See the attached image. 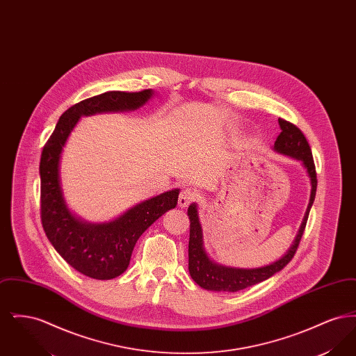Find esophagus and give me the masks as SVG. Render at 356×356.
Masks as SVG:
<instances>
[{"instance_id":"1","label":"esophagus","mask_w":356,"mask_h":356,"mask_svg":"<svg viewBox=\"0 0 356 356\" xmlns=\"http://www.w3.org/2000/svg\"><path fill=\"white\" fill-rule=\"evenodd\" d=\"M195 199H196L195 191L186 188V189H183V191L180 192V195H179V205H180L181 208H184V207H188L189 204L192 203Z\"/></svg>"}]
</instances>
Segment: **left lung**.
Listing matches in <instances>:
<instances>
[{"label":"left lung","instance_id":"1","mask_svg":"<svg viewBox=\"0 0 356 356\" xmlns=\"http://www.w3.org/2000/svg\"><path fill=\"white\" fill-rule=\"evenodd\" d=\"M279 125L282 132L275 141L273 149L276 152L283 153L300 160L307 170L311 180V186H312L309 204H308L303 222L300 225L299 234L295 238L292 247L288 250L287 254L270 266H266L261 268H254V270L222 267L211 261L209 257L205 254L203 247V231L199 221L197 208H196V204L189 205L188 216L191 220V227H189V244H188V257H189L188 270L191 273V277L200 287L209 291H222V292H236L244 288L251 287L263 280H267L276 272L282 271L292 260L295 252L298 251V247L305 234L309 209L315 200L318 179H316V170H315L312 152L303 132L295 124L289 122L287 120L279 119Z\"/></svg>","mask_w":356,"mask_h":356}]
</instances>
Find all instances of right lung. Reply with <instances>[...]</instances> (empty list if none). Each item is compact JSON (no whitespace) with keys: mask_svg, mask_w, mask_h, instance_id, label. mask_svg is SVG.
<instances>
[{"mask_svg":"<svg viewBox=\"0 0 356 356\" xmlns=\"http://www.w3.org/2000/svg\"><path fill=\"white\" fill-rule=\"evenodd\" d=\"M152 93V89L140 92L112 90L74 104L61 115L41 153L42 228L61 257L88 277L108 280L125 271L136 241L161 215L176 207L179 189L137 204L116 220L88 224L69 212L63 197L58 176L63 147L81 116L134 111L148 102Z\"/></svg>","mask_w":356,"mask_h":356,"instance_id":"obj_1","label":"right lung"}]
</instances>
